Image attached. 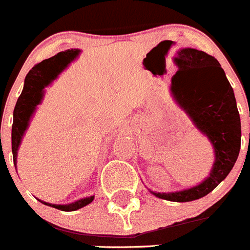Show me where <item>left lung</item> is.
<instances>
[{
  "label": "left lung",
  "mask_w": 250,
  "mask_h": 250,
  "mask_svg": "<svg viewBox=\"0 0 250 250\" xmlns=\"http://www.w3.org/2000/svg\"><path fill=\"white\" fill-rule=\"evenodd\" d=\"M175 63L179 70L171 83L174 98L196 129L208 136L215 152L210 174L200 184L174 193L151 191L160 199L184 203L208 195L230 173L239 155L242 129L234 91L215 57L182 48Z\"/></svg>",
  "instance_id": "left-lung-1"
}]
</instances>
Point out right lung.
<instances>
[{
    "label": "right lung",
    "instance_id": "right-lung-1",
    "mask_svg": "<svg viewBox=\"0 0 250 250\" xmlns=\"http://www.w3.org/2000/svg\"><path fill=\"white\" fill-rule=\"evenodd\" d=\"M79 52H80L79 50H67L59 52L55 56L43 60L42 62L35 65L26 75L23 90H22L19 100H17L15 110H13L12 135L11 136H12V154L15 167H16L17 160V150L21 144L22 136L28 127L30 119L34 115L36 106L42 101L43 92H45L43 89L59 76L60 72H62V70L67 67V65L71 62L72 60L76 59ZM92 200H94V196L83 198V199L66 205L50 204V203L42 202V200H40V202L62 211H74L90 204Z\"/></svg>",
    "mask_w": 250,
    "mask_h": 250
}]
</instances>
